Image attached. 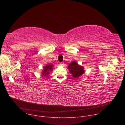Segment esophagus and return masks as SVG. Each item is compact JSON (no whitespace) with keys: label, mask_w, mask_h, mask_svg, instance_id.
Returning <instances> with one entry per match:
<instances>
[{"label":"esophagus","mask_w":125,"mask_h":125,"mask_svg":"<svg viewBox=\"0 0 125 125\" xmlns=\"http://www.w3.org/2000/svg\"><path fill=\"white\" fill-rule=\"evenodd\" d=\"M64 63L63 62H60V66H63L64 65Z\"/></svg>","instance_id":"esophagus-1"}]
</instances>
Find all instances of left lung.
Instances as JSON below:
<instances>
[{
    "label": "left lung",
    "mask_w": 125,
    "mask_h": 125,
    "mask_svg": "<svg viewBox=\"0 0 125 125\" xmlns=\"http://www.w3.org/2000/svg\"><path fill=\"white\" fill-rule=\"evenodd\" d=\"M68 68L74 78H78L83 75L84 72L83 68L82 66L79 65L75 61H73L72 63H71L68 65Z\"/></svg>",
    "instance_id": "1"
}]
</instances>
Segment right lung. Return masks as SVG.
Returning <instances> with one entry per match:
<instances>
[{"label":"right lung","instance_id":"add662e5","mask_svg":"<svg viewBox=\"0 0 125 125\" xmlns=\"http://www.w3.org/2000/svg\"><path fill=\"white\" fill-rule=\"evenodd\" d=\"M53 65L50 64V65H47V66H45L44 67V70H43V72L42 73V75H48L50 71H52L53 70Z\"/></svg>","mask_w":125,"mask_h":125}]
</instances>
